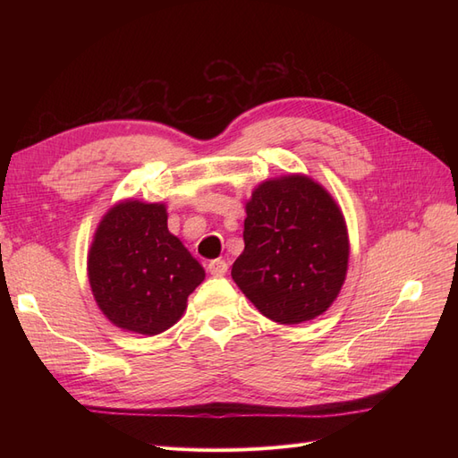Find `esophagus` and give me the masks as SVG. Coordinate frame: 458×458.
<instances>
[{
	"label": "esophagus",
	"instance_id": "obj_1",
	"mask_svg": "<svg viewBox=\"0 0 458 458\" xmlns=\"http://www.w3.org/2000/svg\"><path fill=\"white\" fill-rule=\"evenodd\" d=\"M227 261L225 259H221V258H217V259H212L210 263H208V271H210V275H214V276H221V275H225L227 273Z\"/></svg>",
	"mask_w": 458,
	"mask_h": 458
}]
</instances>
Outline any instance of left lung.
I'll return each mask as SVG.
<instances>
[{
	"label": "left lung",
	"instance_id": "8db88e82",
	"mask_svg": "<svg viewBox=\"0 0 458 458\" xmlns=\"http://www.w3.org/2000/svg\"><path fill=\"white\" fill-rule=\"evenodd\" d=\"M244 250L231 276L261 315L300 325L340 294L350 261L344 214L306 174L271 177L246 200Z\"/></svg>",
	"mask_w": 458,
	"mask_h": 458
}]
</instances>
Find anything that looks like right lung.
Instances as JSON below:
<instances>
[{
	"label": "right lung",
	"instance_id": "add662e5",
	"mask_svg": "<svg viewBox=\"0 0 458 458\" xmlns=\"http://www.w3.org/2000/svg\"><path fill=\"white\" fill-rule=\"evenodd\" d=\"M204 276V267L168 231L164 202L120 200L95 229L89 286L103 315L122 330L145 336L168 330Z\"/></svg>",
	"mask_w": 458,
	"mask_h": 458
}]
</instances>
